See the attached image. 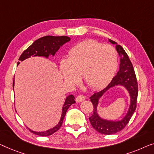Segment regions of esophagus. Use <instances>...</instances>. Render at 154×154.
<instances>
[{
  "label": "esophagus",
  "mask_w": 154,
  "mask_h": 154,
  "mask_svg": "<svg viewBox=\"0 0 154 154\" xmlns=\"http://www.w3.org/2000/svg\"><path fill=\"white\" fill-rule=\"evenodd\" d=\"M85 99H86L85 96H83V95H80V96H77L76 98V101L77 102V103H81V102L84 101Z\"/></svg>",
  "instance_id": "esophagus-1"
}]
</instances>
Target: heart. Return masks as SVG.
<instances>
[{
  "label": "heart",
  "mask_w": 154,
  "mask_h": 154,
  "mask_svg": "<svg viewBox=\"0 0 154 154\" xmlns=\"http://www.w3.org/2000/svg\"><path fill=\"white\" fill-rule=\"evenodd\" d=\"M117 66V54L113 47L88 40L69 51L68 58L60 62V70L67 83L75 85L82 75L84 83L96 90L111 81Z\"/></svg>",
  "instance_id": "obj_1"
}]
</instances>
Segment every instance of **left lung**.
Segmentation results:
<instances>
[{"mask_svg":"<svg viewBox=\"0 0 154 154\" xmlns=\"http://www.w3.org/2000/svg\"><path fill=\"white\" fill-rule=\"evenodd\" d=\"M112 44L116 45V49L119 55L121 56L120 60L119 70L115 77H114L111 82L103 90L94 93L92 96L90 97L91 101L94 105V113L89 117L90 123L93 128L101 134L104 135H112L124 128L135 111L137 107V99L138 94V85L137 78L134 70L133 64L130 60L128 56L125 52L123 47L114 41L109 39ZM123 57H122V56ZM121 85L127 88L131 97V105L128 113L124 118L120 121L112 122L107 121L99 117L97 113V107L98 104L99 98L110 88L113 86Z\"/></svg>","mask_w":154,"mask_h":154,"instance_id":"8db88e82","label":"left lung"}]
</instances>
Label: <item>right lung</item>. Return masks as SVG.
<instances>
[{
    "mask_svg": "<svg viewBox=\"0 0 154 154\" xmlns=\"http://www.w3.org/2000/svg\"><path fill=\"white\" fill-rule=\"evenodd\" d=\"M70 40V38L68 36H52V35H47L42 37L38 39L30 46L29 48H27L21 54L20 57L19 58V60L23 61L28 58H30L31 56H44V57L48 58L49 55L54 56L56 51H57L60 47L63 45L67 42H69ZM20 63H17V66ZM14 80H13V88H14ZM75 103V97L73 95H70L67 97L65 101V103L62 108V114L61 117L59 122L55 127L53 128H51L48 131L44 132H35L29 129V131L33 133L35 135L39 136H49L54 133L61 126L63 121L64 117L66 116L67 110L70 106L72 104Z\"/></svg>",
    "mask_w": 154,
    "mask_h": 154,
    "instance_id": "1",
    "label": "right lung"
}]
</instances>
